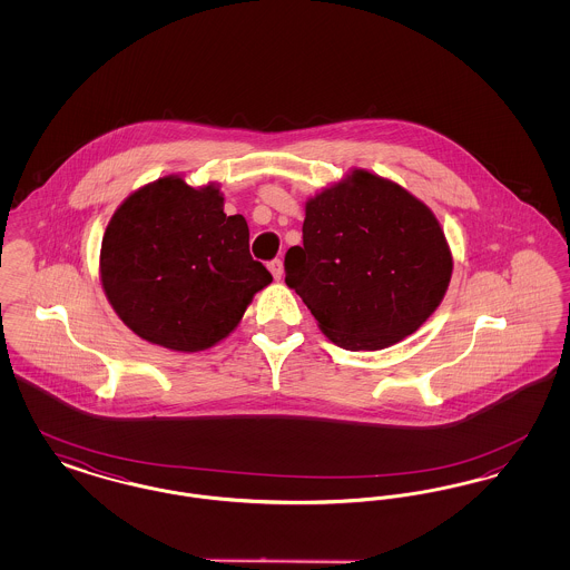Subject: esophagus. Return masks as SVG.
<instances>
[{
	"mask_svg": "<svg viewBox=\"0 0 570 570\" xmlns=\"http://www.w3.org/2000/svg\"><path fill=\"white\" fill-rule=\"evenodd\" d=\"M267 267H269V272H272L275 279H282V275H284V265H282V261H279V258L272 261Z\"/></svg>",
	"mask_w": 570,
	"mask_h": 570,
	"instance_id": "34e87169",
	"label": "esophagus"
}]
</instances>
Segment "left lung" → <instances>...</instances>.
<instances>
[{
    "label": "left lung",
    "instance_id": "8db88e82",
    "mask_svg": "<svg viewBox=\"0 0 570 570\" xmlns=\"http://www.w3.org/2000/svg\"><path fill=\"white\" fill-rule=\"evenodd\" d=\"M284 269L333 344L380 351L434 314L453 256L428 205L358 168L305 203L303 245Z\"/></svg>",
    "mask_w": 570,
    "mask_h": 570
}]
</instances>
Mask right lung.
<instances>
[{
	"instance_id": "1",
	"label": "right lung",
	"mask_w": 570,
	"mask_h": 570,
	"mask_svg": "<svg viewBox=\"0 0 570 570\" xmlns=\"http://www.w3.org/2000/svg\"><path fill=\"white\" fill-rule=\"evenodd\" d=\"M100 277L138 337L179 353L224 340L273 279L249 254L245 217L224 214L216 186L196 190L175 175L130 194L112 214Z\"/></svg>"
}]
</instances>
